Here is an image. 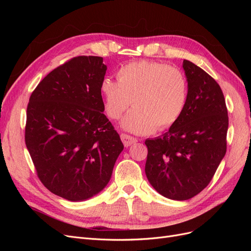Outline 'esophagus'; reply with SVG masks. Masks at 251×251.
<instances>
[{
    "label": "esophagus",
    "instance_id": "1",
    "mask_svg": "<svg viewBox=\"0 0 251 251\" xmlns=\"http://www.w3.org/2000/svg\"><path fill=\"white\" fill-rule=\"evenodd\" d=\"M120 138H121V140H123V142H124L126 148L131 147L132 144L137 142V139H136L135 137H132V136L126 135V134H121V135H120Z\"/></svg>",
    "mask_w": 251,
    "mask_h": 251
}]
</instances>
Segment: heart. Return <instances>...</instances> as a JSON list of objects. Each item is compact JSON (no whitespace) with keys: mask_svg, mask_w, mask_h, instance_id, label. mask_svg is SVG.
<instances>
[{"mask_svg":"<svg viewBox=\"0 0 251 251\" xmlns=\"http://www.w3.org/2000/svg\"><path fill=\"white\" fill-rule=\"evenodd\" d=\"M103 107L114 120L135 108L121 123L126 131L150 134L165 130L182 116L187 101V82L179 69L158 62L138 60L119 68L117 81L104 78L100 85Z\"/></svg>","mask_w":251,"mask_h":251,"instance_id":"b5f03b06","label":"heart"}]
</instances>
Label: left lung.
I'll list each match as a JSON object with an SVG mask.
<instances>
[{
  "instance_id": "8db88e82",
  "label": "left lung",
  "mask_w": 251,
  "mask_h": 251,
  "mask_svg": "<svg viewBox=\"0 0 251 251\" xmlns=\"http://www.w3.org/2000/svg\"><path fill=\"white\" fill-rule=\"evenodd\" d=\"M187 101L180 119L163 135L147 139L146 175L165 198L183 201L208 185L226 153L228 130L224 95L218 82L184 59Z\"/></svg>"
}]
</instances>
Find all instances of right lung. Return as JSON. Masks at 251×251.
<instances>
[{
	"label": "right lung",
	"mask_w": 251,
	"mask_h": 251,
	"mask_svg": "<svg viewBox=\"0 0 251 251\" xmlns=\"http://www.w3.org/2000/svg\"><path fill=\"white\" fill-rule=\"evenodd\" d=\"M100 56H77L57 67L30 96L26 147L42 183L72 202L107 186L124 144L103 114Z\"/></svg>",
	"instance_id": "1"
}]
</instances>
